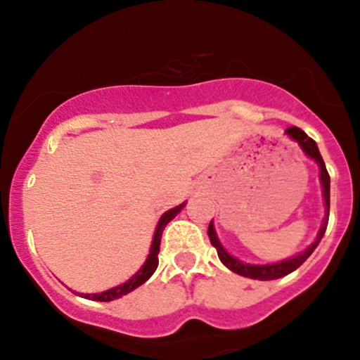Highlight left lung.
<instances>
[{
  "label": "left lung",
  "mask_w": 360,
  "mask_h": 360,
  "mask_svg": "<svg viewBox=\"0 0 360 360\" xmlns=\"http://www.w3.org/2000/svg\"><path fill=\"white\" fill-rule=\"evenodd\" d=\"M286 134H288L293 141H297L298 146L302 148V151H304L309 158H312V160L319 165V181H321V188H323L324 209H326L324 210L323 224H321V229H319V233H317L314 243H310V247L305 248L302 253H298V255L290 257V259H285V260H281V262H274V264H247V262H243V260L236 259V257L229 255V253L226 252V248L222 247L221 241H219L217 234H215L214 224H212V221H210V226H209L210 243L214 245L215 250H217V255H219V259H221V262L224 264L229 271L236 272V274L245 276V278H250V279L269 281V279L283 278V276L290 274V272L298 269V267H300L302 264L309 259L310 253L316 250L317 245H319V241L323 240L324 233H326L328 217H330V174H328L326 165H324L323 157H321V153H319V148H317L316 141H314L312 138H309V136L305 134L302 129H298V127H288V129H286Z\"/></svg>",
  "instance_id": "8db88e82"
}]
</instances>
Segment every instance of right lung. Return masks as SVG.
Listing matches in <instances>:
<instances>
[{
    "label": "right lung",
    "instance_id": "add662e5",
    "mask_svg": "<svg viewBox=\"0 0 360 360\" xmlns=\"http://www.w3.org/2000/svg\"><path fill=\"white\" fill-rule=\"evenodd\" d=\"M184 205H186V203H181V205L174 207V209L167 210L164 215H162L160 221H158V224H157V229H155L153 241H151L148 257H146V260H145V264L141 266V269L136 272V274H132V278L127 279V281L122 283V285L115 286V288H110L107 291H101V293H79V295L84 298H88V300L112 302V300H117V298L124 297V295L131 293L132 290H136L138 286H141L143 283L148 281V279L151 278V274L157 271V266H158V252H160L162 231H164L165 226H167L169 222L172 221V219L184 209Z\"/></svg>",
    "mask_w": 360,
    "mask_h": 360
}]
</instances>
